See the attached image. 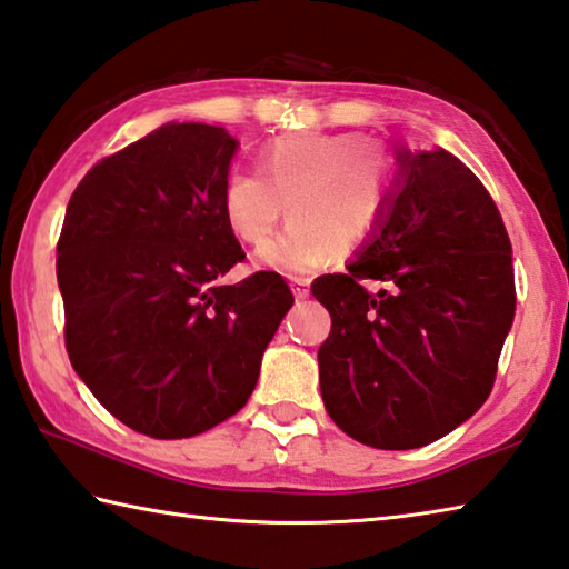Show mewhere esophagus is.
Returning <instances> with one entry per match:
<instances>
[{
    "label": "esophagus",
    "instance_id": "esophagus-1",
    "mask_svg": "<svg viewBox=\"0 0 569 569\" xmlns=\"http://www.w3.org/2000/svg\"><path fill=\"white\" fill-rule=\"evenodd\" d=\"M291 291L296 298H306L308 293H311V281L303 276H291Z\"/></svg>",
    "mask_w": 569,
    "mask_h": 569
}]
</instances>
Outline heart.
Segmentation results:
<instances>
[{"instance_id":"1","label":"heart","mask_w":569,"mask_h":569,"mask_svg":"<svg viewBox=\"0 0 569 569\" xmlns=\"http://www.w3.org/2000/svg\"><path fill=\"white\" fill-rule=\"evenodd\" d=\"M258 169L261 173L239 169L226 177L221 211L236 239L261 246L288 206L293 221L261 251V263L278 271H313L340 243L358 249L386 216V153L366 137L291 133L266 143Z\"/></svg>"}]
</instances>
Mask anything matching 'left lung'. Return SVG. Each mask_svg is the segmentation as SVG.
Instances as JSON below:
<instances>
[{"instance_id":"left-lung-1","label":"left lung","mask_w":569,"mask_h":569,"mask_svg":"<svg viewBox=\"0 0 569 569\" xmlns=\"http://www.w3.org/2000/svg\"><path fill=\"white\" fill-rule=\"evenodd\" d=\"M398 161L373 241L346 273L311 283L330 313L326 410L378 450L428 446L488 400L518 301L510 236L482 181L442 149Z\"/></svg>"}]
</instances>
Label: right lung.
Masks as SVG:
<instances>
[{
  "label": "right lung",
  "instance_id": "right-lung-1",
  "mask_svg": "<svg viewBox=\"0 0 569 569\" xmlns=\"http://www.w3.org/2000/svg\"><path fill=\"white\" fill-rule=\"evenodd\" d=\"M236 147L221 127L167 123L94 163L67 206V353L141 436L191 438L236 416L293 306L273 271L219 283L246 258L221 211Z\"/></svg>",
  "mask_w": 569,
  "mask_h": 569
}]
</instances>
